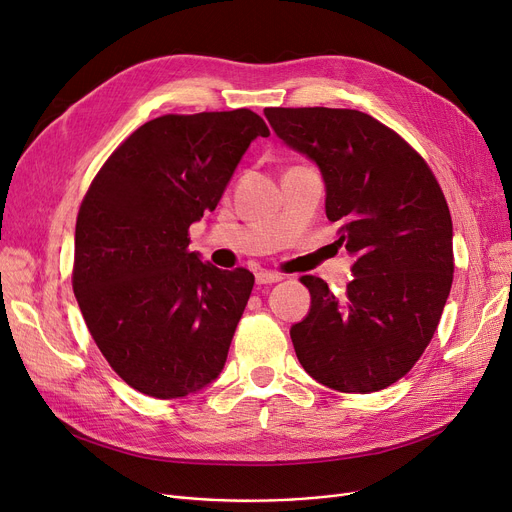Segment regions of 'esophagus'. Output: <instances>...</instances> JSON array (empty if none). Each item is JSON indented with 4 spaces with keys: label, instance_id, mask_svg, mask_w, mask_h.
Returning a JSON list of instances; mask_svg holds the SVG:
<instances>
[{
    "label": "esophagus",
    "instance_id": "esophagus-1",
    "mask_svg": "<svg viewBox=\"0 0 512 512\" xmlns=\"http://www.w3.org/2000/svg\"><path fill=\"white\" fill-rule=\"evenodd\" d=\"M280 280H282V274H276V272H257L255 274L257 284H276Z\"/></svg>",
    "mask_w": 512,
    "mask_h": 512
}]
</instances>
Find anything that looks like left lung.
Here are the masks:
<instances>
[{"instance_id":"8db88e82","label":"left lung","mask_w":512,"mask_h":512,"mask_svg":"<svg viewBox=\"0 0 512 512\" xmlns=\"http://www.w3.org/2000/svg\"><path fill=\"white\" fill-rule=\"evenodd\" d=\"M267 122L309 157L326 186V215L355 259L346 294L303 276L309 313L290 328L313 380L369 394L400 380L423 355L452 286V220L423 157L357 110L267 107Z\"/></svg>"}]
</instances>
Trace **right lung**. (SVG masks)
Listing matches in <instances>:
<instances>
[{"mask_svg": "<svg viewBox=\"0 0 512 512\" xmlns=\"http://www.w3.org/2000/svg\"><path fill=\"white\" fill-rule=\"evenodd\" d=\"M270 137L251 110L161 116L110 155L80 205L72 286L120 378L170 400L218 380L253 290L188 251V226L218 207L242 155Z\"/></svg>", "mask_w": 512, "mask_h": 512, "instance_id": "add662e5", "label": "right lung"}]
</instances>
